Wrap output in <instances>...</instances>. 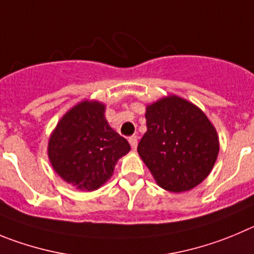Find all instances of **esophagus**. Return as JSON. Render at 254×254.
<instances>
[{
    "label": "esophagus",
    "instance_id": "esophagus-1",
    "mask_svg": "<svg viewBox=\"0 0 254 254\" xmlns=\"http://www.w3.org/2000/svg\"><path fill=\"white\" fill-rule=\"evenodd\" d=\"M129 143H130V145H131L132 150H135V149H136V145H138V138L132 135V136H130L129 138Z\"/></svg>",
    "mask_w": 254,
    "mask_h": 254
}]
</instances>
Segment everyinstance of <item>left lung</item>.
I'll return each mask as SVG.
<instances>
[{
  "instance_id": "1",
  "label": "left lung",
  "mask_w": 254,
  "mask_h": 254,
  "mask_svg": "<svg viewBox=\"0 0 254 254\" xmlns=\"http://www.w3.org/2000/svg\"><path fill=\"white\" fill-rule=\"evenodd\" d=\"M146 132L138 153L158 186L193 189L212 172L219 153L217 130L198 106L169 95L146 106Z\"/></svg>"
}]
</instances>
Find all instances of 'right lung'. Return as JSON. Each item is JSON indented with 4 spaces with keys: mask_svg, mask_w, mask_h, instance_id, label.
Instances as JSON below:
<instances>
[{
    "mask_svg": "<svg viewBox=\"0 0 254 254\" xmlns=\"http://www.w3.org/2000/svg\"><path fill=\"white\" fill-rule=\"evenodd\" d=\"M127 140L105 119V105L84 100L61 118L47 146L52 168L80 190H96L110 179Z\"/></svg>",
    "mask_w": 254,
    "mask_h": 254,
    "instance_id": "1",
    "label": "right lung"
}]
</instances>
